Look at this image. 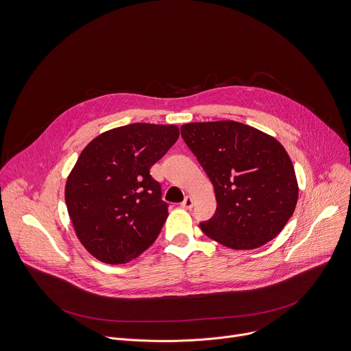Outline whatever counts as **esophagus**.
<instances>
[{"label":"esophagus","mask_w":351,"mask_h":351,"mask_svg":"<svg viewBox=\"0 0 351 351\" xmlns=\"http://www.w3.org/2000/svg\"><path fill=\"white\" fill-rule=\"evenodd\" d=\"M192 205H193V199H192V197L186 195V197H185V199H184V201H182V204H181V208H182V209H191V208H192Z\"/></svg>","instance_id":"1"}]
</instances>
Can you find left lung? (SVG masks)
I'll list each match as a JSON object with an SVG mask.
<instances>
[{"label":"left lung","mask_w":351,"mask_h":351,"mask_svg":"<svg viewBox=\"0 0 351 351\" xmlns=\"http://www.w3.org/2000/svg\"><path fill=\"white\" fill-rule=\"evenodd\" d=\"M181 136L215 188L216 213L199 224L205 234L231 250H255L274 240L298 201L283 145L237 121L184 124Z\"/></svg>","instance_id":"left-lung-1"}]
</instances>
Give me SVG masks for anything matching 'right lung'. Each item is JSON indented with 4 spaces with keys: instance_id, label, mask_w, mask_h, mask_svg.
Returning <instances> with one entry per match:
<instances>
[{
    "instance_id": "add662e5",
    "label": "right lung",
    "mask_w": 351,
    "mask_h": 351,
    "mask_svg": "<svg viewBox=\"0 0 351 351\" xmlns=\"http://www.w3.org/2000/svg\"><path fill=\"white\" fill-rule=\"evenodd\" d=\"M178 135L177 125L135 123L100 134L81 152L65 202L77 240L96 259L127 263L158 239L169 210L149 170Z\"/></svg>"
}]
</instances>
